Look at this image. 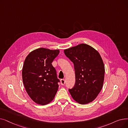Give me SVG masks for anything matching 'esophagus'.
Wrapping results in <instances>:
<instances>
[{
  "instance_id": "1",
  "label": "esophagus",
  "mask_w": 128,
  "mask_h": 128,
  "mask_svg": "<svg viewBox=\"0 0 128 128\" xmlns=\"http://www.w3.org/2000/svg\"><path fill=\"white\" fill-rule=\"evenodd\" d=\"M60 83H61V85H64L65 84V80H64V79L61 80H60Z\"/></svg>"
}]
</instances>
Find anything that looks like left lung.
I'll return each mask as SVG.
<instances>
[{
  "mask_svg": "<svg viewBox=\"0 0 128 128\" xmlns=\"http://www.w3.org/2000/svg\"><path fill=\"white\" fill-rule=\"evenodd\" d=\"M74 63L75 84L69 92L75 102L85 104L94 101L100 92L104 77V66L99 53L86 44L64 50Z\"/></svg>",
  "mask_w": 128,
  "mask_h": 128,
  "instance_id": "8db88e82",
  "label": "left lung"
}]
</instances>
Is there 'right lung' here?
Masks as SVG:
<instances>
[{"mask_svg":"<svg viewBox=\"0 0 128 128\" xmlns=\"http://www.w3.org/2000/svg\"><path fill=\"white\" fill-rule=\"evenodd\" d=\"M59 50L38 48L26 57L22 77L25 90L32 100L41 105L50 103L58 90L56 72L52 63Z\"/></svg>","mask_w":128,"mask_h":128,"instance_id":"1","label":"right lung"}]
</instances>
